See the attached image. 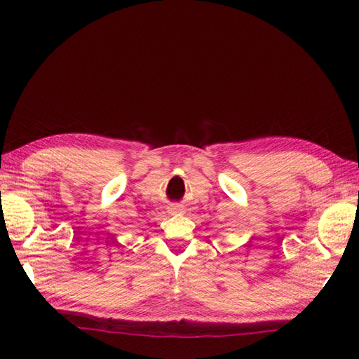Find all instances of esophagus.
<instances>
[{"label": "esophagus", "mask_w": 359, "mask_h": 359, "mask_svg": "<svg viewBox=\"0 0 359 359\" xmlns=\"http://www.w3.org/2000/svg\"><path fill=\"white\" fill-rule=\"evenodd\" d=\"M170 215H172V216L184 215V208L179 207V205H172V207L170 208Z\"/></svg>", "instance_id": "1"}]
</instances>
